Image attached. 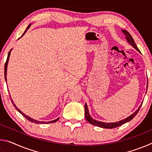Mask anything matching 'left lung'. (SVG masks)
<instances>
[{
	"mask_svg": "<svg viewBox=\"0 0 152 152\" xmlns=\"http://www.w3.org/2000/svg\"><path fill=\"white\" fill-rule=\"evenodd\" d=\"M122 32L123 33V34L125 35V38H126V40L127 41V42L129 43V44L133 46V48H135L136 50L138 51L139 52L141 53V51L139 50L138 48L137 47V45H136L135 43L134 42V40H133V37L131 36V35L129 34V33L127 32L126 30L124 29H122ZM148 84H147V89H148ZM141 104H141V105L140 107H139L138 109L135 110V111L130 115V116H129L128 117L125 118V119H123V120H121L119 121H117V122H115V123H104V122H102V121H97V120H95L93 118H92L91 115H90V113H89V110L88 109V106H87L86 103L85 104V106H84V109H85V118L87 121L88 123H91V124L95 125V126H98V127H101V128H105V129H113V128H115V127H119V126L122 125L123 124H125V123H127L129 121H130L131 120L133 119V117H134L137 114V113L139 111V110H140V107H141Z\"/></svg>",
	"mask_w": 152,
	"mask_h": 152,
	"instance_id": "8db88e82",
	"label": "left lung"
}]
</instances>
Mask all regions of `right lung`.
Wrapping results in <instances>:
<instances>
[{
    "label": "right lung",
    "mask_w": 152,
    "mask_h": 152,
    "mask_svg": "<svg viewBox=\"0 0 152 152\" xmlns=\"http://www.w3.org/2000/svg\"><path fill=\"white\" fill-rule=\"evenodd\" d=\"M31 24H30V25H29V26H28L27 27V29H26V30L25 31V32L23 33V34L22 35H21V37H20L19 39H20V37H22L25 34V33L27 32V31L29 29V27H31ZM11 51H12V49L11 50H10V51L9 52V53H8V56H7V61H6V63H5V65H4V78H5V80H6V82H7V66H8V62H9V57H10V55H11ZM10 97H11V102H12V104L14 105V107H15V109H17V111H19L20 114H21L24 117H25L26 118V119H27V120H29V121H31V122H32V123H36V124H45V123H55V122H56L57 121L60 119V118H58L57 119H55V120H53V121H48V122H45V121H37V120H35V119H32L31 117H29V116H27V115H26L25 114V113H23L21 110H19V109H18V108L17 107V106H16V104H15V103H14V102H13V101H12V99H11V95H10Z\"/></svg>",
    "instance_id": "right-lung-1"
}]
</instances>
